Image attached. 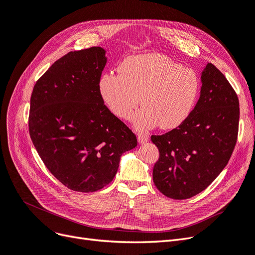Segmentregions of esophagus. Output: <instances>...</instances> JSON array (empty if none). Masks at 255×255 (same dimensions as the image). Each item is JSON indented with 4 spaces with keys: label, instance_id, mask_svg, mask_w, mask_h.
Here are the masks:
<instances>
[{
    "label": "esophagus",
    "instance_id": "obj_1",
    "mask_svg": "<svg viewBox=\"0 0 255 255\" xmlns=\"http://www.w3.org/2000/svg\"><path fill=\"white\" fill-rule=\"evenodd\" d=\"M137 138H138V142H139L140 144H144L149 141V136L145 133H139L138 134Z\"/></svg>",
    "mask_w": 255,
    "mask_h": 255
}]
</instances>
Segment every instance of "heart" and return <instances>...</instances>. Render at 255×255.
<instances>
[{
  "mask_svg": "<svg viewBox=\"0 0 255 255\" xmlns=\"http://www.w3.org/2000/svg\"><path fill=\"white\" fill-rule=\"evenodd\" d=\"M98 87L105 106L121 120H128L139 103L143 105L133 119L136 129H172L194 110L200 82L192 69L148 53L126 58L119 75L104 73Z\"/></svg>",
  "mask_w": 255,
  "mask_h": 255,
  "instance_id": "1",
  "label": "heart"
}]
</instances>
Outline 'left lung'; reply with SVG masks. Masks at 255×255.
<instances>
[{"label":"left lung","mask_w":255,"mask_h":255,"mask_svg":"<svg viewBox=\"0 0 255 255\" xmlns=\"http://www.w3.org/2000/svg\"><path fill=\"white\" fill-rule=\"evenodd\" d=\"M200 98L180 127L152 142L159 151L153 182L168 198L184 200L203 191L228 164L236 144L239 102L226 76L207 63Z\"/></svg>","instance_id":"1"}]
</instances>
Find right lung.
Returning a JSON list of instances; mask_svg holds the SVG:
<instances>
[{
  "mask_svg": "<svg viewBox=\"0 0 255 255\" xmlns=\"http://www.w3.org/2000/svg\"><path fill=\"white\" fill-rule=\"evenodd\" d=\"M106 50L68 53L35 84L29 135L49 171L74 191L94 192L111 183L120 157L136 136L104 105L99 81Z\"/></svg>",
  "mask_w": 255,
  "mask_h": 255,
  "instance_id": "right-lung-1",
  "label": "right lung"
}]
</instances>
